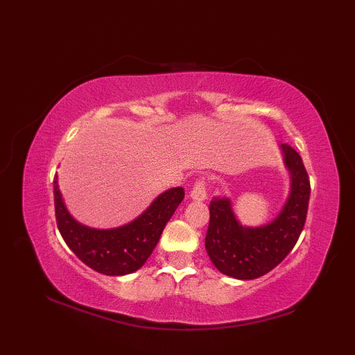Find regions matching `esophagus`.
<instances>
[{
    "label": "esophagus",
    "mask_w": 355,
    "mask_h": 355,
    "mask_svg": "<svg viewBox=\"0 0 355 355\" xmlns=\"http://www.w3.org/2000/svg\"><path fill=\"white\" fill-rule=\"evenodd\" d=\"M191 198L195 201H205L207 198V191H206V180L198 178L197 182L193 183L192 191H191Z\"/></svg>",
    "instance_id": "34e87169"
}]
</instances>
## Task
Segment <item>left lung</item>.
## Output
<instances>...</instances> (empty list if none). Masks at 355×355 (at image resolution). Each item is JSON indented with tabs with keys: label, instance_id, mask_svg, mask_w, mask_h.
Wrapping results in <instances>:
<instances>
[{
	"label": "left lung",
	"instance_id": "obj_1",
	"mask_svg": "<svg viewBox=\"0 0 355 355\" xmlns=\"http://www.w3.org/2000/svg\"><path fill=\"white\" fill-rule=\"evenodd\" d=\"M282 153L291 175V192L281 215L263 227H243L227 198L210 201L206 250L221 273L235 279L261 277L288 254L302 233L310 201V177L302 158L284 143Z\"/></svg>",
	"mask_w": 355,
	"mask_h": 355
}]
</instances>
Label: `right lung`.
Segmentation results:
<instances>
[{
    "instance_id": "add662e5",
    "label": "right lung",
    "mask_w": 355,
    "mask_h": 355,
    "mask_svg": "<svg viewBox=\"0 0 355 355\" xmlns=\"http://www.w3.org/2000/svg\"><path fill=\"white\" fill-rule=\"evenodd\" d=\"M55 215L64 241L89 268L107 276H122L139 270L153 253L166 223L184 198L183 187L162 193L145 214L119 229L97 230L73 220L65 209L58 182H53Z\"/></svg>"
}]
</instances>
